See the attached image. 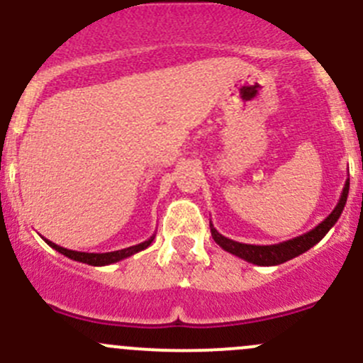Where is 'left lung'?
I'll return each instance as SVG.
<instances>
[{
  "instance_id": "8db88e82",
  "label": "left lung",
  "mask_w": 363,
  "mask_h": 363,
  "mask_svg": "<svg viewBox=\"0 0 363 363\" xmlns=\"http://www.w3.org/2000/svg\"><path fill=\"white\" fill-rule=\"evenodd\" d=\"M347 193H350V179H346V182H344L342 193H340V199L337 205H335L334 211H332L330 214L320 223V225L314 226L311 232L303 233V235L300 237H295V239L284 240V242H279V244H270V246L242 244L221 235V233H219L211 223L212 239H214V242L218 244L219 247H223L225 251L232 252V255L239 256V258L246 259V262L255 263V265H262V267L279 265V263L288 262V259L295 258V256L302 255V252H306L313 246H316V244L327 235L328 230L337 223L340 214H342L344 205H346V200H347Z\"/></svg>"
}]
</instances>
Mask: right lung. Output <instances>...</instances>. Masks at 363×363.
Wrapping results in <instances>:
<instances>
[{
  "label": "right lung",
  "instance_id": "obj_1",
  "mask_svg": "<svg viewBox=\"0 0 363 363\" xmlns=\"http://www.w3.org/2000/svg\"><path fill=\"white\" fill-rule=\"evenodd\" d=\"M155 237H156V235H152L151 239L144 240V242L137 244V246H130V247H124V250L111 251V252H82V251H72V250H67V247H61V246H57V244L50 242L49 239H43V237H42V239L45 240V242L49 244V246L52 247V250H56L57 252H61V255L68 256L69 259H75V262L87 263V265H93V267H105V265H111V263L121 262V259L128 258V256L135 255V252L147 250V247L152 244V240H155Z\"/></svg>",
  "mask_w": 363,
  "mask_h": 363
}]
</instances>
